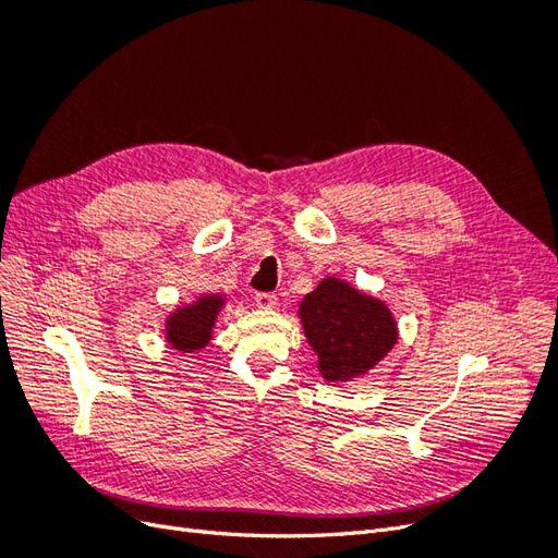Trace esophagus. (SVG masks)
<instances>
[{"mask_svg": "<svg viewBox=\"0 0 558 558\" xmlns=\"http://www.w3.org/2000/svg\"><path fill=\"white\" fill-rule=\"evenodd\" d=\"M256 305L260 307V310H272V307H277V295L275 293H256Z\"/></svg>", "mask_w": 558, "mask_h": 558, "instance_id": "1", "label": "esophagus"}]
</instances>
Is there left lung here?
<instances>
[{"label":"left lung","instance_id":"obj_1","mask_svg":"<svg viewBox=\"0 0 558 558\" xmlns=\"http://www.w3.org/2000/svg\"><path fill=\"white\" fill-rule=\"evenodd\" d=\"M305 337L318 373L340 384L373 369L398 340V324L381 300L328 277L300 302Z\"/></svg>","mask_w":558,"mask_h":558}]
</instances>
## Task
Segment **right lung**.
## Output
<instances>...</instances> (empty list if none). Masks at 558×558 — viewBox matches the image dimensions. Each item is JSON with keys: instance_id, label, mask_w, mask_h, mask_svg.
Masks as SVG:
<instances>
[{"instance_id": "obj_1", "label": "right lung", "mask_w": 558, "mask_h": 558, "mask_svg": "<svg viewBox=\"0 0 558 558\" xmlns=\"http://www.w3.org/2000/svg\"><path fill=\"white\" fill-rule=\"evenodd\" d=\"M226 298L218 293L199 295L193 305H183L174 310L165 320V340L179 351H199L211 340V330L223 310Z\"/></svg>"}]
</instances>
